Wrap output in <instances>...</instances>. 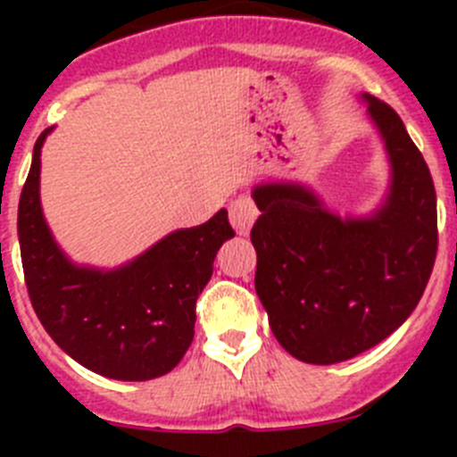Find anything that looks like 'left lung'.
I'll return each instance as SVG.
<instances>
[{
  "label": "left lung",
  "mask_w": 457,
  "mask_h": 457,
  "mask_svg": "<svg viewBox=\"0 0 457 457\" xmlns=\"http://www.w3.org/2000/svg\"><path fill=\"white\" fill-rule=\"evenodd\" d=\"M38 137L20 194L18 240L24 284L46 332L84 369L120 382L162 378L194 337L189 295L208 281L217 249L233 237L224 208L199 226L176 228L114 268L79 263L52 233L40 204ZM200 247H195V242Z\"/></svg>",
  "instance_id": "1"
}]
</instances>
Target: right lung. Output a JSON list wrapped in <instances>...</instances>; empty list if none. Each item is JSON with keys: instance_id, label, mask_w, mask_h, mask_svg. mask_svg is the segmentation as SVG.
Instances as JSON below:
<instances>
[{"instance_id": "obj_1", "label": "right lung", "mask_w": 457, "mask_h": 457, "mask_svg": "<svg viewBox=\"0 0 457 457\" xmlns=\"http://www.w3.org/2000/svg\"><path fill=\"white\" fill-rule=\"evenodd\" d=\"M389 185L369 215H338L304 185H270L252 228L270 327L304 364L348 361L417 309L437 252V199L401 123L385 132Z\"/></svg>"}]
</instances>
